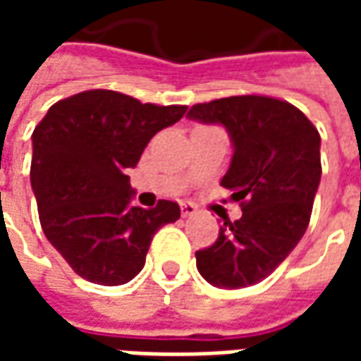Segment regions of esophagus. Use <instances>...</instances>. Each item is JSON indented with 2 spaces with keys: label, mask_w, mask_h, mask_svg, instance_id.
Here are the masks:
<instances>
[{
  "label": "esophagus",
  "mask_w": 361,
  "mask_h": 361,
  "mask_svg": "<svg viewBox=\"0 0 361 361\" xmlns=\"http://www.w3.org/2000/svg\"><path fill=\"white\" fill-rule=\"evenodd\" d=\"M180 207H181V216H183V219H188V216H193V214L197 212L195 204L189 203V201H183Z\"/></svg>",
  "instance_id": "obj_1"
}]
</instances>
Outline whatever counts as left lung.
Segmentation results:
<instances>
[{
    "label": "left lung",
    "mask_w": 361,
    "mask_h": 361,
    "mask_svg": "<svg viewBox=\"0 0 361 361\" xmlns=\"http://www.w3.org/2000/svg\"><path fill=\"white\" fill-rule=\"evenodd\" d=\"M188 116L226 127L234 154L220 183L242 207V219L226 220L216 242L197 251V271L212 286H253L307 230L321 181L319 131L303 111L271 96L219 98Z\"/></svg>",
    "instance_id": "1"
}]
</instances>
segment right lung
Segmentation results:
<instances>
[{
	"instance_id": "1",
	"label": "right lung",
	"mask_w": 361,
	"mask_h": 361,
	"mask_svg": "<svg viewBox=\"0 0 361 361\" xmlns=\"http://www.w3.org/2000/svg\"><path fill=\"white\" fill-rule=\"evenodd\" d=\"M188 106L142 104L116 90H85L51 106L32 133L30 183L48 242L79 276L119 286L145 267L158 228L180 204L131 207L127 170Z\"/></svg>"
}]
</instances>
